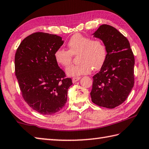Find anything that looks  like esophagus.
<instances>
[{
  "label": "esophagus",
  "instance_id": "esophagus-1",
  "mask_svg": "<svg viewBox=\"0 0 149 149\" xmlns=\"http://www.w3.org/2000/svg\"><path fill=\"white\" fill-rule=\"evenodd\" d=\"M81 79V77H73L72 78V82L73 83H75V82H77V81H79V79Z\"/></svg>",
  "mask_w": 149,
  "mask_h": 149
}]
</instances>
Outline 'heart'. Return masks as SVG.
<instances>
[{
  "instance_id": "heart-1",
  "label": "heart",
  "mask_w": 149,
  "mask_h": 149,
  "mask_svg": "<svg viewBox=\"0 0 149 149\" xmlns=\"http://www.w3.org/2000/svg\"><path fill=\"white\" fill-rule=\"evenodd\" d=\"M68 50L58 49L54 57L59 65L68 66L72 63V55H76L78 63L68 68L66 74L75 77L87 74L92 69L98 70L104 65L107 58V48L100 40H92L90 38L76 34L68 42Z\"/></svg>"
}]
</instances>
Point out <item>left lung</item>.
Wrapping results in <instances>:
<instances>
[{"label": "left lung", "mask_w": 149, "mask_h": 149, "mask_svg": "<svg viewBox=\"0 0 149 149\" xmlns=\"http://www.w3.org/2000/svg\"><path fill=\"white\" fill-rule=\"evenodd\" d=\"M93 35L105 44L107 58L100 71L93 77L92 102L113 109L126 100L134 86V53L128 39L112 26H100Z\"/></svg>", "instance_id": "8db88e82"}]
</instances>
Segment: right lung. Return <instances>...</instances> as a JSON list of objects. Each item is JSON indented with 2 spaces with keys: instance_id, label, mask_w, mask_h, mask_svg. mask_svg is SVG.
<instances>
[{
  "instance_id": "add662e5",
  "label": "right lung",
  "mask_w": 149,
  "mask_h": 149,
  "mask_svg": "<svg viewBox=\"0 0 149 149\" xmlns=\"http://www.w3.org/2000/svg\"><path fill=\"white\" fill-rule=\"evenodd\" d=\"M63 44L57 35L35 32L26 37L16 51L15 73L23 98L42 115H53L63 109L72 85L54 57Z\"/></svg>"
}]
</instances>
